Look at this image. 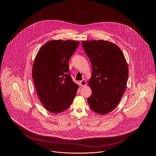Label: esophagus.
Instances as JSON below:
<instances>
[{
	"label": "esophagus",
	"instance_id": "1",
	"mask_svg": "<svg viewBox=\"0 0 156 156\" xmlns=\"http://www.w3.org/2000/svg\"><path fill=\"white\" fill-rule=\"evenodd\" d=\"M80 84L81 87H85L87 84V82H86L85 79H83L82 81H80Z\"/></svg>",
	"mask_w": 156,
	"mask_h": 156
}]
</instances>
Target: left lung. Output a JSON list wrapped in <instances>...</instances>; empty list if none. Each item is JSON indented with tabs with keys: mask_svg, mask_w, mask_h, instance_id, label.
I'll use <instances>...</instances> for the list:
<instances>
[{
	"mask_svg": "<svg viewBox=\"0 0 156 156\" xmlns=\"http://www.w3.org/2000/svg\"><path fill=\"white\" fill-rule=\"evenodd\" d=\"M82 45L92 68L88 82L92 95L88 102L93 111L107 114L118 106L126 90L129 70L125 57L110 41H83Z\"/></svg>",
	"mask_w": 156,
	"mask_h": 156,
	"instance_id": "left-lung-1",
	"label": "left lung"
}]
</instances>
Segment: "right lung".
Listing matches in <instances>:
<instances>
[{
  "label": "right lung",
  "mask_w": 156,
  "mask_h": 156,
  "mask_svg": "<svg viewBox=\"0 0 156 156\" xmlns=\"http://www.w3.org/2000/svg\"><path fill=\"white\" fill-rule=\"evenodd\" d=\"M80 44L74 40H51L43 45L34 59L32 75L37 95L45 108L53 113L67 110L78 85L69 72V60Z\"/></svg>",
  "instance_id": "1"
}]
</instances>
